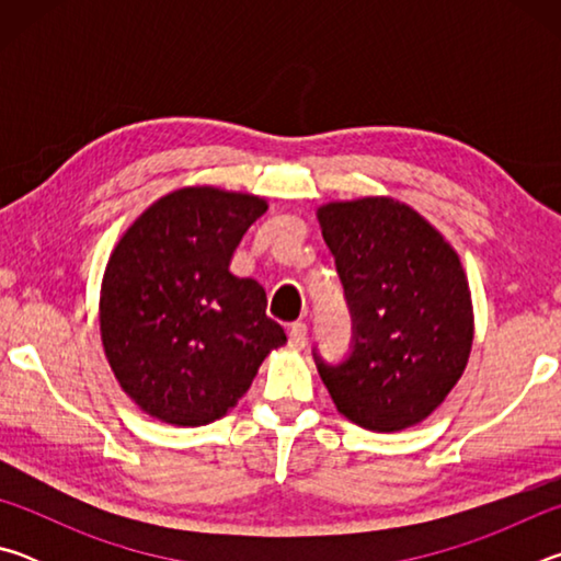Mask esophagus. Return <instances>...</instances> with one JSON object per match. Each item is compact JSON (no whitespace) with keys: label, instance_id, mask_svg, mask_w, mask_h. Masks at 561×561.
<instances>
[{"label":"esophagus","instance_id":"1","mask_svg":"<svg viewBox=\"0 0 561 561\" xmlns=\"http://www.w3.org/2000/svg\"><path fill=\"white\" fill-rule=\"evenodd\" d=\"M289 346L297 351L307 346V324L304 321H297V324L289 327Z\"/></svg>","mask_w":561,"mask_h":561}]
</instances>
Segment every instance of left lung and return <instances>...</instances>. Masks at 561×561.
<instances>
[{
  "label": "left lung",
  "instance_id": "obj_1",
  "mask_svg": "<svg viewBox=\"0 0 561 561\" xmlns=\"http://www.w3.org/2000/svg\"><path fill=\"white\" fill-rule=\"evenodd\" d=\"M354 317V351L319 360L336 411L374 433L425 421L468 366L474 317L453 244L388 195L334 201L317 210Z\"/></svg>",
  "mask_w": 561,
  "mask_h": 561
}]
</instances>
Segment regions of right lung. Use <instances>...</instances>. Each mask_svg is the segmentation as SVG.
Listing matches in <instances>:
<instances>
[{
    "label": "right lung",
    "instance_id": "add662e5",
    "mask_svg": "<svg viewBox=\"0 0 561 561\" xmlns=\"http://www.w3.org/2000/svg\"><path fill=\"white\" fill-rule=\"evenodd\" d=\"M267 207L252 193L180 187L113 247L99 299L103 354L123 393L156 421L197 428L227 415L287 344L262 284L230 272Z\"/></svg>",
    "mask_w": 561,
    "mask_h": 561
}]
</instances>
